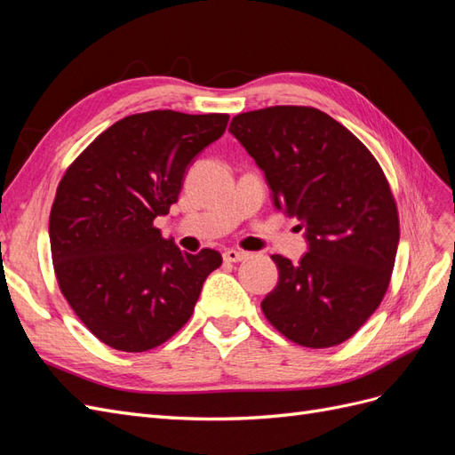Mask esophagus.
<instances>
[{
	"label": "esophagus",
	"instance_id": "obj_1",
	"mask_svg": "<svg viewBox=\"0 0 455 455\" xmlns=\"http://www.w3.org/2000/svg\"><path fill=\"white\" fill-rule=\"evenodd\" d=\"M222 258H224V261H228V264H237V261H243V259L246 258V252L229 249V251H226V252L222 254Z\"/></svg>",
	"mask_w": 455,
	"mask_h": 455
}]
</instances>
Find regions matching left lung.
<instances>
[{"instance_id": "obj_1", "label": "left lung", "mask_w": 455, "mask_h": 455, "mask_svg": "<svg viewBox=\"0 0 455 455\" xmlns=\"http://www.w3.org/2000/svg\"><path fill=\"white\" fill-rule=\"evenodd\" d=\"M229 132L264 171L273 204L299 220L309 252L281 254L279 283L261 311L298 346L349 339L387 292L398 212L387 178L368 148L336 119L307 106L239 114Z\"/></svg>"}]
</instances>
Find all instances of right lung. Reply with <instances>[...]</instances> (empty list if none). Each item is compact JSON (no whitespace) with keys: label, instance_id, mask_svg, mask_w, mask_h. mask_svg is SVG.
Instances as JSON below:
<instances>
[{"label":"right lung","instance_id":"1","mask_svg":"<svg viewBox=\"0 0 455 455\" xmlns=\"http://www.w3.org/2000/svg\"><path fill=\"white\" fill-rule=\"evenodd\" d=\"M228 114L172 109L123 117L87 146L57 189L49 239L57 281L91 332L142 353L188 321L222 256L182 252L154 226L178 201L188 164L228 127Z\"/></svg>","mask_w":455,"mask_h":455}]
</instances>
